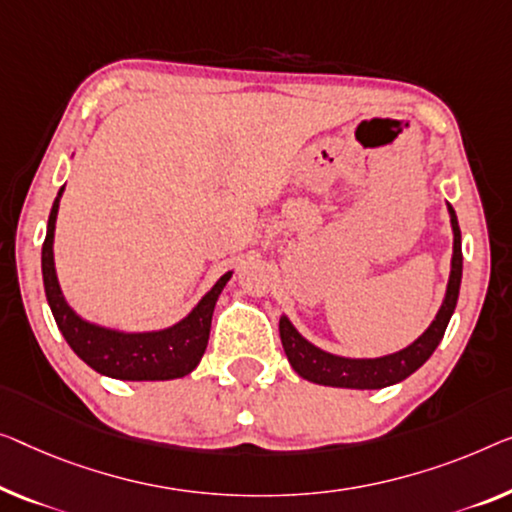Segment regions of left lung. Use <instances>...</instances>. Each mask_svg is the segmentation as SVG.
Returning a JSON list of instances; mask_svg holds the SVG:
<instances>
[{"label": "left lung", "instance_id": "obj_1", "mask_svg": "<svg viewBox=\"0 0 512 512\" xmlns=\"http://www.w3.org/2000/svg\"><path fill=\"white\" fill-rule=\"evenodd\" d=\"M448 216H451L453 230V257H451V276H448L446 294L441 301L437 315L430 326L411 342V345L398 349L393 354L375 356V358H354L331 354L326 349L312 345L308 338H303L301 331L292 324L287 315L280 317V340L285 347L287 361L296 370V375L312 381L319 386L333 388H354V391H375V388H386L407 379L409 375L421 368V365L432 356L434 349L444 338L446 326L451 322L457 296H460L462 282V234L457 225L455 209L451 204Z\"/></svg>", "mask_w": 512, "mask_h": 512}]
</instances>
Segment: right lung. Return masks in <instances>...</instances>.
Returning <instances> with one entry per match:
<instances>
[{
    "label": "right lung",
    "instance_id": "add662e5",
    "mask_svg": "<svg viewBox=\"0 0 512 512\" xmlns=\"http://www.w3.org/2000/svg\"><path fill=\"white\" fill-rule=\"evenodd\" d=\"M64 188L66 186L59 188L55 204H52L48 234H45L41 253L45 296H48V305L61 335L73 352L98 375L124 381H167L190 375L202 361L209 342L213 308L234 271L223 273L186 317L165 329L124 331L91 322L80 312H75L73 305L66 301L55 269V227Z\"/></svg>",
    "mask_w": 512,
    "mask_h": 512
}]
</instances>
